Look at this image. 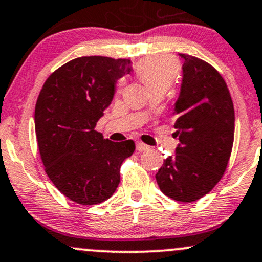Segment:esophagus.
<instances>
[{
    "label": "esophagus",
    "mask_w": 262,
    "mask_h": 262,
    "mask_svg": "<svg viewBox=\"0 0 262 262\" xmlns=\"http://www.w3.org/2000/svg\"><path fill=\"white\" fill-rule=\"evenodd\" d=\"M149 148H150V146L144 144V143H142V142L137 143V150L138 151H145V150H148Z\"/></svg>",
    "instance_id": "obj_1"
}]
</instances>
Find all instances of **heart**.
Here are the masks:
<instances>
[{"instance_id": "obj_1", "label": "heart", "mask_w": 262, "mask_h": 262, "mask_svg": "<svg viewBox=\"0 0 262 262\" xmlns=\"http://www.w3.org/2000/svg\"><path fill=\"white\" fill-rule=\"evenodd\" d=\"M136 73L148 91L157 87L168 89L179 73V64L168 56L146 57L136 66Z\"/></svg>"}]
</instances>
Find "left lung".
Returning a JSON list of instances; mask_svg holds the SVG:
<instances>
[{
    "label": "left lung",
    "mask_w": 262,
    "mask_h": 262,
    "mask_svg": "<svg viewBox=\"0 0 262 262\" xmlns=\"http://www.w3.org/2000/svg\"><path fill=\"white\" fill-rule=\"evenodd\" d=\"M183 78L173 112L175 154L164 160L157 183L166 196L190 203L212 190L228 166L235 112L225 80L209 63L180 53Z\"/></svg>",
    "instance_id": "left-lung-1"
}]
</instances>
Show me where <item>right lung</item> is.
Returning <instances> with one entry per match:
<instances>
[{
	"label": "right lung",
	"instance_id": "right-lung-1",
	"mask_svg": "<svg viewBox=\"0 0 262 262\" xmlns=\"http://www.w3.org/2000/svg\"><path fill=\"white\" fill-rule=\"evenodd\" d=\"M130 71L129 59L79 57L53 72L41 89L34 109L39 154L52 183L74 203L109 199L119 185L120 165L136 149L133 140L111 142L94 130L118 79Z\"/></svg>",
	"mask_w": 262,
	"mask_h": 262
}]
</instances>
